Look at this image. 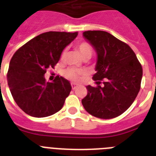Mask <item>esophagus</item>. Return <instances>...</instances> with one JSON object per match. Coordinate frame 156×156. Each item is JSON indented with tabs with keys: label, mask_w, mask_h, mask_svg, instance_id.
<instances>
[{
	"label": "esophagus",
	"mask_w": 156,
	"mask_h": 156,
	"mask_svg": "<svg viewBox=\"0 0 156 156\" xmlns=\"http://www.w3.org/2000/svg\"><path fill=\"white\" fill-rule=\"evenodd\" d=\"M71 87L73 90H75V89L78 87V85L75 84V83H71Z\"/></svg>",
	"instance_id": "34e87169"
}]
</instances>
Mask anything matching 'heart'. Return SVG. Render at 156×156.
Wrapping results in <instances>:
<instances>
[{
    "label": "heart",
    "mask_w": 156,
    "mask_h": 156,
    "mask_svg": "<svg viewBox=\"0 0 156 156\" xmlns=\"http://www.w3.org/2000/svg\"><path fill=\"white\" fill-rule=\"evenodd\" d=\"M77 48L79 51L80 54L85 59L86 58H90L93 54V47L92 45L88 43V42L82 41L79 44H77ZM66 54V49H64L61 54V58L63 59L65 58ZM85 74L84 70L78 69V68L70 67L67 68L65 71H64V76L69 80L74 81V82H78L80 80L82 76Z\"/></svg>",
    "instance_id": "obj_1"
}]
</instances>
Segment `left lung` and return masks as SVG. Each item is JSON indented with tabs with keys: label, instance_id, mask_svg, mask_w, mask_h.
<instances>
[{
	"label": "left lung",
	"instance_id": "obj_1",
	"mask_svg": "<svg viewBox=\"0 0 156 156\" xmlns=\"http://www.w3.org/2000/svg\"><path fill=\"white\" fill-rule=\"evenodd\" d=\"M83 36L96 50L98 62L93 76L97 86H86L88 93L82 105L92 116L114 118L125 112L136 98L142 66L128 44L107 31H86Z\"/></svg>",
	"mask_w": 156,
	"mask_h": 156
}]
</instances>
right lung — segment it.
Returning a JSON list of instances; mask_svg holds the SVG:
<instances>
[{
	"mask_svg": "<svg viewBox=\"0 0 156 156\" xmlns=\"http://www.w3.org/2000/svg\"><path fill=\"white\" fill-rule=\"evenodd\" d=\"M78 32L48 31L31 39L14 53L7 73L12 96L23 112L34 117L55 114L62 108L71 86L57 75L52 82L44 74L55 68L63 49Z\"/></svg>",
	"mask_w": 156,
	"mask_h": 156,
	"instance_id": "add662e5",
	"label": "right lung"
}]
</instances>
